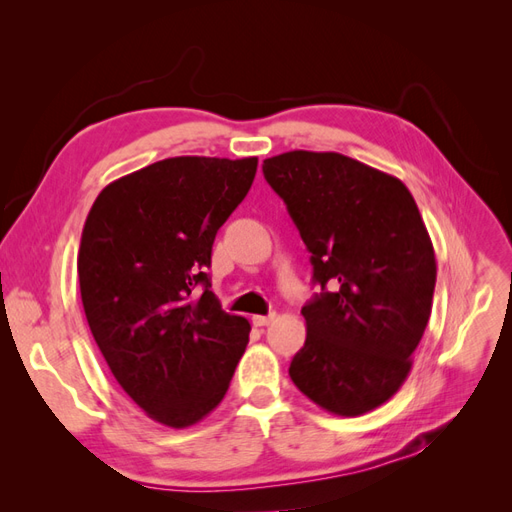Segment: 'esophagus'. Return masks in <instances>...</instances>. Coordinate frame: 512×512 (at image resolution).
Segmentation results:
<instances>
[{"instance_id": "obj_1", "label": "esophagus", "mask_w": 512, "mask_h": 512, "mask_svg": "<svg viewBox=\"0 0 512 512\" xmlns=\"http://www.w3.org/2000/svg\"><path fill=\"white\" fill-rule=\"evenodd\" d=\"M275 318V314H269V316H252V324L254 327H267V324H271Z\"/></svg>"}]
</instances>
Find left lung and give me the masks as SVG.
Wrapping results in <instances>:
<instances>
[{
  "label": "left lung",
  "instance_id": "left-lung-1",
  "mask_svg": "<svg viewBox=\"0 0 512 512\" xmlns=\"http://www.w3.org/2000/svg\"><path fill=\"white\" fill-rule=\"evenodd\" d=\"M312 254L322 292L303 305V348L288 374L316 406L359 416L406 382L436 288V254L410 190L335 151L262 164Z\"/></svg>",
  "mask_w": 512,
  "mask_h": 512
}]
</instances>
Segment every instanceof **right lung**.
I'll list each match as a JSON object with an SVG mask.
<instances>
[{"label":"right lung","instance_id":"add662e5","mask_svg":"<svg viewBox=\"0 0 512 512\" xmlns=\"http://www.w3.org/2000/svg\"><path fill=\"white\" fill-rule=\"evenodd\" d=\"M256 168L258 158L160 160L108 183L85 220L76 267L91 335L121 389L166 427L220 406L250 339L205 271Z\"/></svg>","mask_w":512,"mask_h":512}]
</instances>
